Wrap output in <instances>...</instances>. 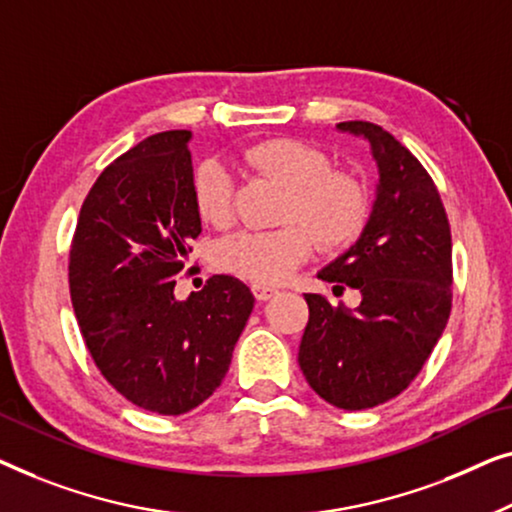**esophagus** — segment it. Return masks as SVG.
<instances>
[{"instance_id": "obj_1", "label": "esophagus", "mask_w": 512, "mask_h": 512, "mask_svg": "<svg viewBox=\"0 0 512 512\" xmlns=\"http://www.w3.org/2000/svg\"><path fill=\"white\" fill-rule=\"evenodd\" d=\"M253 294L257 301H269L273 294H278V290L271 285H253Z\"/></svg>"}]
</instances>
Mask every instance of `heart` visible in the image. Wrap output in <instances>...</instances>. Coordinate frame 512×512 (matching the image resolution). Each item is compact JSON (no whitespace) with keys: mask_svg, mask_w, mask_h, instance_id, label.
<instances>
[{"mask_svg":"<svg viewBox=\"0 0 512 512\" xmlns=\"http://www.w3.org/2000/svg\"><path fill=\"white\" fill-rule=\"evenodd\" d=\"M243 162L283 187L280 220L292 222L269 232H239L222 239L213 250V262L229 276L255 285L280 283L311 253V235L322 250H334L364 227L369 213L364 187L345 171L329 169L327 155L311 143L285 136L266 139L243 150ZM192 201L208 225H229L232 176L225 164L206 160L194 169Z\"/></svg>","mask_w":512,"mask_h":512,"instance_id":"heart-1","label":"heart"}]
</instances>
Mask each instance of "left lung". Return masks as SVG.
I'll use <instances>...</instances> for the list:
<instances>
[{"instance_id": "1", "label": "left lung", "mask_w": 512, "mask_h": 512, "mask_svg": "<svg viewBox=\"0 0 512 512\" xmlns=\"http://www.w3.org/2000/svg\"><path fill=\"white\" fill-rule=\"evenodd\" d=\"M369 143L378 181L369 220L318 278L355 287V311L304 294L299 366L313 392L343 410L390 401L410 385L450 318L452 239L434 181L408 148L373 122H338Z\"/></svg>"}]
</instances>
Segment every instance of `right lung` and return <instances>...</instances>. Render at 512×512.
<instances>
[{
  "mask_svg": "<svg viewBox=\"0 0 512 512\" xmlns=\"http://www.w3.org/2000/svg\"><path fill=\"white\" fill-rule=\"evenodd\" d=\"M192 132L148 136L102 171L69 255L71 304L102 376L150 413L183 415L218 390L255 297L232 276L176 299L201 234Z\"/></svg>",
  "mask_w": 512,
  "mask_h": 512,
  "instance_id": "add662e5",
  "label": "right lung"
}]
</instances>
